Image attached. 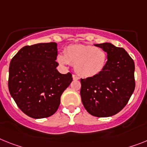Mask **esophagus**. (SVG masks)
<instances>
[{"mask_svg":"<svg viewBox=\"0 0 147 147\" xmlns=\"http://www.w3.org/2000/svg\"><path fill=\"white\" fill-rule=\"evenodd\" d=\"M72 78H73V80H75V81L79 79V78L77 76H76V75H72Z\"/></svg>","mask_w":147,"mask_h":147,"instance_id":"34e87169","label":"esophagus"}]
</instances>
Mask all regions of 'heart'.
<instances>
[{
  "instance_id": "b5f03b06",
  "label": "heart",
  "mask_w": 147,
  "mask_h": 147,
  "mask_svg": "<svg viewBox=\"0 0 147 147\" xmlns=\"http://www.w3.org/2000/svg\"><path fill=\"white\" fill-rule=\"evenodd\" d=\"M107 59V53L102 48L76 44L68 46L65 55H59L57 61L61 65L71 64L75 66V70L78 76L90 78L102 72Z\"/></svg>"
}]
</instances>
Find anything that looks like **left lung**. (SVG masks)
Returning <instances> with one entry per match:
<instances>
[{"label": "left lung", "instance_id": "8db88e82", "mask_svg": "<svg viewBox=\"0 0 147 147\" xmlns=\"http://www.w3.org/2000/svg\"><path fill=\"white\" fill-rule=\"evenodd\" d=\"M108 60L101 73L81 79V101L89 113L98 117L115 115L129 102L135 87L134 63L126 51L109 42L96 44Z\"/></svg>", "mask_w": 147, "mask_h": 147}]
</instances>
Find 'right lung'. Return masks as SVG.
Instances as JSON below:
<instances>
[{
  "instance_id": "1",
  "label": "right lung",
  "mask_w": 147,
  "mask_h": 147,
  "mask_svg": "<svg viewBox=\"0 0 147 147\" xmlns=\"http://www.w3.org/2000/svg\"><path fill=\"white\" fill-rule=\"evenodd\" d=\"M57 56L56 42L38 43L23 47L11 60L9 90L18 108L30 117L53 115L72 81L70 72L57 71Z\"/></svg>"
}]
</instances>
